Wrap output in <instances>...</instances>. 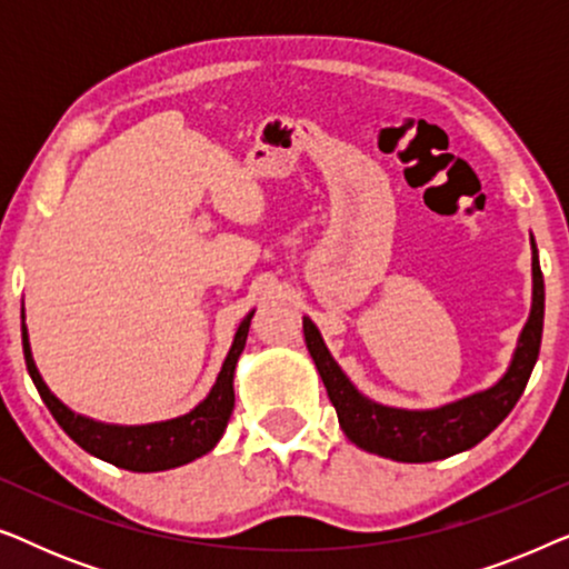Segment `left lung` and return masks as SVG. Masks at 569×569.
Returning <instances> with one entry per match:
<instances>
[{
  "label": "left lung",
  "mask_w": 569,
  "mask_h": 569,
  "mask_svg": "<svg viewBox=\"0 0 569 569\" xmlns=\"http://www.w3.org/2000/svg\"><path fill=\"white\" fill-rule=\"evenodd\" d=\"M531 251V313H528L518 345L512 349L508 370L489 388L432 409L388 407V403L365 396L333 360L318 326L308 316H302L308 352L313 357L333 409H337L341 430L357 448L401 463L442 461V458L477 446L510 415L531 378L536 360H539L543 331V277L533 236Z\"/></svg>",
  "instance_id": "obj_1"
}]
</instances>
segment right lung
Here are the masks:
<instances>
[{
	"mask_svg": "<svg viewBox=\"0 0 569 569\" xmlns=\"http://www.w3.org/2000/svg\"><path fill=\"white\" fill-rule=\"evenodd\" d=\"M253 310L240 321L236 337H232L230 352L224 357L220 372H217L214 386L209 388L207 399L199 401L191 411L181 417L162 419L150 425H111L98 422V419L77 415L64 401L57 399V393L46 386V380L36 368L33 352H30L28 326H26V306H22V352L30 378L41 393V399L57 419L61 430L72 438L90 456L108 461L127 471H168L176 466L191 463L197 458L207 456L217 442H220L224 427L230 422L232 407H236V365L243 352L248 329H251Z\"/></svg>",
	"mask_w": 569,
	"mask_h": 569,
	"instance_id": "add662e5",
	"label": "right lung"
}]
</instances>
